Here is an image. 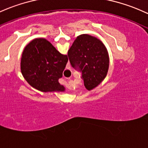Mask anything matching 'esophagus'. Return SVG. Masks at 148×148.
Here are the masks:
<instances>
[{
	"label": "esophagus",
	"instance_id": "obj_1",
	"mask_svg": "<svg viewBox=\"0 0 148 148\" xmlns=\"http://www.w3.org/2000/svg\"><path fill=\"white\" fill-rule=\"evenodd\" d=\"M69 80V78H66L64 81V83H66H66H67V81H66V80Z\"/></svg>",
	"mask_w": 148,
	"mask_h": 148
}]
</instances>
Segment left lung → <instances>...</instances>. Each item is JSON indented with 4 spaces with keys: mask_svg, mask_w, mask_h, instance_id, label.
<instances>
[{
    "mask_svg": "<svg viewBox=\"0 0 148 148\" xmlns=\"http://www.w3.org/2000/svg\"><path fill=\"white\" fill-rule=\"evenodd\" d=\"M68 58L73 68L82 73L87 90H91L105 78L109 58L102 42L95 36L81 34L68 50Z\"/></svg>",
    "mask_w": 148,
    "mask_h": 148,
    "instance_id": "left-lung-1",
    "label": "left lung"
}]
</instances>
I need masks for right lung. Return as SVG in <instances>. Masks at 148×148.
<instances>
[{"instance_id": "right-lung-1", "label": "right lung", "mask_w": 148, "mask_h": 148, "mask_svg": "<svg viewBox=\"0 0 148 148\" xmlns=\"http://www.w3.org/2000/svg\"><path fill=\"white\" fill-rule=\"evenodd\" d=\"M68 61L47 39H35L26 46L21 58V72L27 82L39 91L63 92L58 82Z\"/></svg>"}]
</instances>
